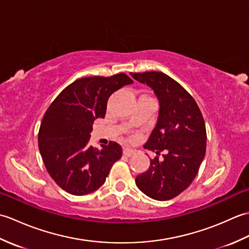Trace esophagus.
<instances>
[{"instance_id": "34e87169", "label": "esophagus", "mask_w": 249, "mask_h": 249, "mask_svg": "<svg viewBox=\"0 0 249 249\" xmlns=\"http://www.w3.org/2000/svg\"><path fill=\"white\" fill-rule=\"evenodd\" d=\"M135 154V151H133L131 149H128V147H125L123 150V155L126 157H130Z\"/></svg>"}]
</instances>
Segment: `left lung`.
I'll return each mask as SVG.
<instances>
[{"mask_svg":"<svg viewBox=\"0 0 249 249\" xmlns=\"http://www.w3.org/2000/svg\"><path fill=\"white\" fill-rule=\"evenodd\" d=\"M150 87L160 103L154 129L145 149L166 151L163 160H151L150 167L136 178V184L150 198L165 201L186 189L199 170L206 150V130L197 103L181 84L160 71L130 72Z\"/></svg>","mask_w":249,"mask_h":249,"instance_id":"left-lung-1","label":"left lung"}]
</instances>
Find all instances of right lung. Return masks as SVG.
<instances>
[{
    "label": "right lung",
    "instance_id": "obj_1",
    "mask_svg": "<svg viewBox=\"0 0 249 249\" xmlns=\"http://www.w3.org/2000/svg\"><path fill=\"white\" fill-rule=\"evenodd\" d=\"M133 80L121 72L78 79L59 94L41 121L38 146L47 171L65 192L91 194L105 183L122 156L116 142L102 149L89 144L93 122L104 119L108 98Z\"/></svg>",
    "mask_w": 249,
    "mask_h": 249
}]
</instances>
